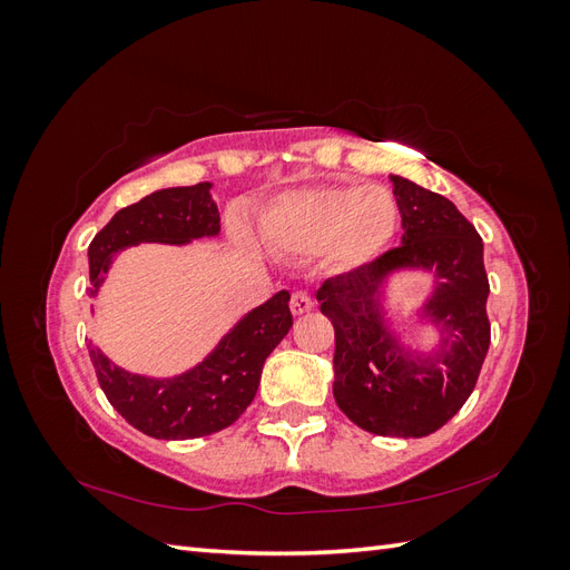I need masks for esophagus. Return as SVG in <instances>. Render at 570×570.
Segmentation results:
<instances>
[{"mask_svg":"<svg viewBox=\"0 0 570 570\" xmlns=\"http://www.w3.org/2000/svg\"><path fill=\"white\" fill-rule=\"evenodd\" d=\"M314 308V299H312V295H308V292H304V289H297V292H292V297H289V312L295 314V316H302V314H308Z\"/></svg>","mask_w":570,"mask_h":570,"instance_id":"34e87169","label":"esophagus"}]
</instances>
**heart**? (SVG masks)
I'll return each instance as SVG.
<instances>
[{
    "label": "heart",
    "mask_w": 570,
    "mask_h": 570,
    "mask_svg": "<svg viewBox=\"0 0 570 570\" xmlns=\"http://www.w3.org/2000/svg\"><path fill=\"white\" fill-rule=\"evenodd\" d=\"M400 226V206L383 185H321L285 195L264 218V239L289 252H331L352 268L381 254Z\"/></svg>",
    "instance_id": "b5f03b06"
}]
</instances>
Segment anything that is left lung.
<instances>
[{
  "label": "left lung",
  "instance_id": "left-lung-1",
  "mask_svg": "<svg viewBox=\"0 0 570 570\" xmlns=\"http://www.w3.org/2000/svg\"><path fill=\"white\" fill-rule=\"evenodd\" d=\"M390 183L402 214V245L327 278L316 299L335 327L337 406L373 435L425 438L454 416L478 383L490 350V283L473 223L438 193L400 176ZM402 265L435 267L441 275L426 307L445 333L435 357H404L380 323L374 287Z\"/></svg>",
  "mask_w": 570,
  "mask_h": 570
}]
</instances>
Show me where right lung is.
Listing matches in <instances>:
<instances>
[{
	"mask_svg": "<svg viewBox=\"0 0 570 570\" xmlns=\"http://www.w3.org/2000/svg\"><path fill=\"white\" fill-rule=\"evenodd\" d=\"M209 183L159 189L120 209L90 243V295L109 271L111 256L137 243L183 245L220 230ZM289 292L281 289L220 340L197 368L168 381L130 375L88 344L99 387L109 404L140 433L157 440H193L233 425L252 404L266 356L292 327Z\"/></svg>",
	"mask_w": 570,
	"mask_h": 570,
	"instance_id": "add662e5",
	"label": "right lung"
}]
</instances>
